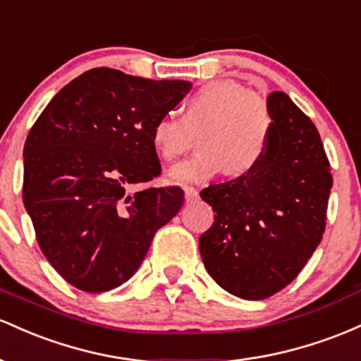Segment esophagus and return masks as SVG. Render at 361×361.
Here are the masks:
<instances>
[{
    "instance_id": "1",
    "label": "esophagus",
    "mask_w": 361,
    "mask_h": 361,
    "mask_svg": "<svg viewBox=\"0 0 361 361\" xmlns=\"http://www.w3.org/2000/svg\"><path fill=\"white\" fill-rule=\"evenodd\" d=\"M184 194H185V201L191 202L194 200H197V196H200V191H197L196 188H191V185H185Z\"/></svg>"
}]
</instances>
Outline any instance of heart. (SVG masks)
Instances as JSON below:
<instances>
[{
	"label": "heart",
	"mask_w": 361,
	"mask_h": 361,
	"mask_svg": "<svg viewBox=\"0 0 361 361\" xmlns=\"http://www.w3.org/2000/svg\"><path fill=\"white\" fill-rule=\"evenodd\" d=\"M268 107L237 80H213L185 100L182 117L165 112L153 123L149 140L164 161H176L201 133L200 152L176 165L169 177L177 184H201L225 172L238 177L254 172L268 149Z\"/></svg>",
	"instance_id": "heart-1"
}]
</instances>
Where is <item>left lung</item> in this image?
Returning a JSON list of instances; mask_svg holds the SVG:
<instances>
[{
  "label": "left lung",
  "instance_id": "left-lung-1",
  "mask_svg": "<svg viewBox=\"0 0 361 361\" xmlns=\"http://www.w3.org/2000/svg\"><path fill=\"white\" fill-rule=\"evenodd\" d=\"M268 149L254 172L202 189L214 224L200 237L204 268L221 288L264 300L290 285L321 244L331 165L314 123L286 93L268 97Z\"/></svg>",
  "mask_w": 361,
  "mask_h": 361
}]
</instances>
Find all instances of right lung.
<instances>
[{
  "label": "right lung",
  "instance_id": "obj_1",
  "mask_svg": "<svg viewBox=\"0 0 361 361\" xmlns=\"http://www.w3.org/2000/svg\"><path fill=\"white\" fill-rule=\"evenodd\" d=\"M191 83L93 68L54 95L23 147V204L47 261L75 288L128 281L157 230L179 213V185H133L160 176L149 131Z\"/></svg>",
  "mask_w": 361,
  "mask_h": 361
}]
</instances>
